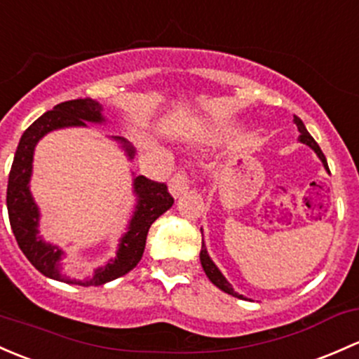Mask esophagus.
I'll use <instances>...</instances> for the list:
<instances>
[{"instance_id":"34e87169","label":"esophagus","mask_w":359,"mask_h":359,"mask_svg":"<svg viewBox=\"0 0 359 359\" xmlns=\"http://www.w3.org/2000/svg\"><path fill=\"white\" fill-rule=\"evenodd\" d=\"M168 189L175 198H179L182 192L189 189V175L186 173V170H177V172L173 173V177L168 182Z\"/></svg>"}]
</instances>
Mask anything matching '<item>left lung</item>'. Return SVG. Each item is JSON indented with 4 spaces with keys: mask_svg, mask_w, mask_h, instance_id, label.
<instances>
[{
    "mask_svg": "<svg viewBox=\"0 0 359 359\" xmlns=\"http://www.w3.org/2000/svg\"><path fill=\"white\" fill-rule=\"evenodd\" d=\"M294 122H296V126H297V130L301 132V135H299V141H301V142H304V144H308L309 148H311V149H315V153L318 154V158H320V160L323 161V165H325V168L329 170V165H327V158H325V154L322 153V149H320V146L316 144V141H315V139H313L311 135H309V132L306 130V127H304V123L301 122V118H299V116H296V115H294ZM199 258H201V265H203V270H205V273L208 275V278H210V280L213 282V284L217 285L218 289H222V290H224V292L230 294V296H239V294H237L236 290L232 289V285L229 284V282H227V278H225L224 275H222V271L218 270L217 266H215V263L211 262V259H210L208 252H206V246H205V243L201 244V252H199ZM239 297H243V296H239Z\"/></svg>",
    "mask_w": 359,
    "mask_h": 359,
    "instance_id": "8db88e82",
    "label": "left lung"
}]
</instances>
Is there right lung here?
<instances>
[{
  "label": "right lung",
  "mask_w": 359,
  "mask_h": 359,
  "mask_svg": "<svg viewBox=\"0 0 359 359\" xmlns=\"http://www.w3.org/2000/svg\"><path fill=\"white\" fill-rule=\"evenodd\" d=\"M101 104L90 97H77V100L65 101L56 104L50 111L36 120L32 126L22 135L18 148L15 151L13 163L8 175V189H6V206H8V218L13 236L17 239L18 248L25 255V258L46 277L55 280L69 282V284L81 285H101L115 280L129 271L141 262L144 252L146 237L149 227L158 217L172 208L173 198L168 192L165 182H156L148 177L139 175L134 179L135 194L139 196V203L135 206V213L130 220L129 232L120 243L115 262L107 263L103 269H97L96 275L88 282H77L67 278L65 271L60 265L62 249L43 243L37 237V222L39 211L32 196L29 192L30 170H32V153L36 142L48 134L50 130L62 129L70 126H86V122H101ZM120 139V137H118ZM127 144L123 139H120ZM129 156L134 154V149L127 146Z\"/></svg>",
  "instance_id": "obj_1"
}]
</instances>
